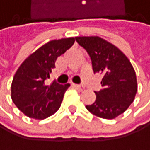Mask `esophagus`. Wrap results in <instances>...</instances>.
I'll list each match as a JSON object with an SVG mask.
<instances>
[{
    "label": "esophagus",
    "mask_w": 150,
    "mask_h": 150,
    "mask_svg": "<svg viewBox=\"0 0 150 150\" xmlns=\"http://www.w3.org/2000/svg\"><path fill=\"white\" fill-rule=\"evenodd\" d=\"M74 87H76L77 90H79V91H82L84 90V87L82 86V85H78V84H74Z\"/></svg>",
    "instance_id": "esophagus-1"
}]
</instances>
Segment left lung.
Returning a JSON list of instances; mask_svg holds the SVG:
<instances>
[{
  "instance_id": "left-lung-1",
  "label": "left lung",
  "mask_w": 150,
  "mask_h": 150,
  "mask_svg": "<svg viewBox=\"0 0 150 150\" xmlns=\"http://www.w3.org/2000/svg\"><path fill=\"white\" fill-rule=\"evenodd\" d=\"M91 58L94 73L102 74L101 90L86 108L102 119H114L132 103L137 93V78L131 63L117 47L98 36L76 37Z\"/></svg>"
}]
</instances>
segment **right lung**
<instances>
[{
	"mask_svg": "<svg viewBox=\"0 0 150 150\" xmlns=\"http://www.w3.org/2000/svg\"><path fill=\"white\" fill-rule=\"evenodd\" d=\"M74 38L52 40L30 54L19 67L11 85V98L29 118L43 120L58 110L70 84L56 81L48 85L47 78L55 68L57 57L74 45Z\"/></svg>",
	"mask_w": 150,
	"mask_h": 150,
	"instance_id": "obj_1",
	"label": "right lung"
}]
</instances>
